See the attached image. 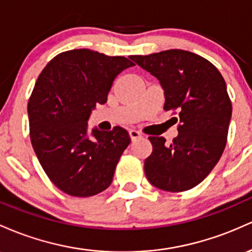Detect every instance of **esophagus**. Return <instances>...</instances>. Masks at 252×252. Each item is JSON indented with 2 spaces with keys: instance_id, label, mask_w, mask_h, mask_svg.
Segmentation results:
<instances>
[{
  "instance_id": "1",
  "label": "esophagus",
  "mask_w": 252,
  "mask_h": 252,
  "mask_svg": "<svg viewBox=\"0 0 252 252\" xmlns=\"http://www.w3.org/2000/svg\"><path fill=\"white\" fill-rule=\"evenodd\" d=\"M128 134H129V137H131L132 140H135V139H138V138L141 137V134L138 131H135V129H129Z\"/></svg>"
}]
</instances>
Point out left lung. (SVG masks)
Instances as JSON below:
<instances>
[{"instance_id": "left-lung-1", "label": "left lung", "mask_w": 252, "mask_h": 252, "mask_svg": "<svg viewBox=\"0 0 252 252\" xmlns=\"http://www.w3.org/2000/svg\"><path fill=\"white\" fill-rule=\"evenodd\" d=\"M132 61L158 78L164 90V111H174L179 135L171 144L149 137L152 154L144 170L149 182L179 193L202 182L224 152L232 103L225 80L211 62L185 50H166Z\"/></svg>"}]
</instances>
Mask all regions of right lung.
<instances>
[{"label":"right lung","instance_id":"add662e5","mask_svg":"<svg viewBox=\"0 0 252 252\" xmlns=\"http://www.w3.org/2000/svg\"><path fill=\"white\" fill-rule=\"evenodd\" d=\"M135 65L88 49L59 53L44 67L28 100L32 146L56 187L71 196H93L111 186L131 143L123 127L88 131L96 104L107 102L113 81Z\"/></svg>","mask_w":252,"mask_h":252}]
</instances>
